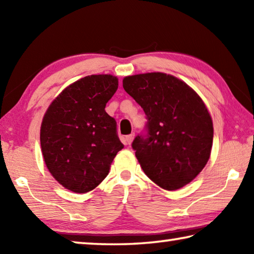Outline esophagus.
<instances>
[{
	"label": "esophagus",
	"instance_id": "1",
	"mask_svg": "<svg viewBox=\"0 0 254 254\" xmlns=\"http://www.w3.org/2000/svg\"><path fill=\"white\" fill-rule=\"evenodd\" d=\"M133 137H134V133H132V134H128L126 136V142L127 144H131V142L133 141Z\"/></svg>",
	"mask_w": 254,
	"mask_h": 254
}]
</instances>
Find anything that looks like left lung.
<instances>
[{"mask_svg": "<svg viewBox=\"0 0 254 254\" xmlns=\"http://www.w3.org/2000/svg\"><path fill=\"white\" fill-rule=\"evenodd\" d=\"M123 88L142 107L145 133L132 142L144 174L167 190L190 183L207 163L213 122L201 98L163 72L127 76Z\"/></svg>", "mask_w": 254, "mask_h": 254, "instance_id": "left-lung-1", "label": "left lung"}]
</instances>
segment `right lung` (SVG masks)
Instances as JSON below:
<instances>
[{
  "mask_svg": "<svg viewBox=\"0 0 254 254\" xmlns=\"http://www.w3.org/2000/svg\"><path fill=\"white\" fill-rule=\"evenodd\" d=\"M118 86L115 76H86L64 89L42 120L40 143L47 168L71 191L84 194L97 187L124 147L117 121L105 112Z\"/></svg>",
  "mask_w": 254,
  "mask_h": 254,
  "instance_id": "1",
  "label": "right lung"
}]
</instances>
